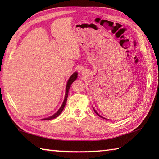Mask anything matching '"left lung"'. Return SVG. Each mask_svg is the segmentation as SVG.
<instances>
[{"label":"left lung","mask_w":159,"mask_h":159,"mask_svg":"<svg viewBox=\"0 0 159 159\" xmlns=\"http://www.w3.org/2000/svg\"><path fill=\"white\" fill-rule=\"evenodd\" d=\"M93 110H94V111H95V113H96V114L98 115V116L99 117H102V118H103V119H106V118H104V117H103L102 116H100V115H99L98 113L96 112V111L95 109H93Z\"/></svg>","instance_id":"1"}]
</instances>
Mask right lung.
I'll list each match as a JSON object with an SVG mask.
<instances>
[{"mask_svg": "<svg viewBox=\"0 0 159 159\" xmlns=\"http://www.w3.org/2000/svg\"><path fill=\"white\" fill-rule=\"evenodd\" d=\"M78 77V73L77 72H74L73 73L71 76L70 77V79L67 80V85H66V94H65V98H64V100H63V102L62 104V105L61 106V107L59 108V109L57 111V112L52 115V116H50L47 118H43V120H52V119H55V118L58 117L59 115L62 113V111L64 109V107L66 106V104L67 102V96H68V92H69V89L71 87V85H72V83Z\"/></svg>", "mask_w": 159, "mask_h": 159, "instance_id": "1", "label": "right lung"}]
</instances>
